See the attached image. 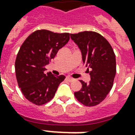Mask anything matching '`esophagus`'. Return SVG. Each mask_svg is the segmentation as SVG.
<instances>
[{"mask_svg":"<svg viewBox=\"0 0 135 135\" xmlns=\"http://www.w3.org/2000/svg\"><path fill=\"white\" fill-rule=\"evenodd\" d=\"M66 79H67L69 82H72V81L74 80V79L71 78V77H70V76H67V77H66Z\"/></svg>","mask_w":135,"mask_h":135,"instance_id":"obj_1","label":"esophagus"}]
</instances>
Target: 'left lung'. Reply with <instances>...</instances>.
<instances>
[{
  "label": "left lung",
  "instance_id": "left-lung-1",
  "mask_svg": "<svg viewBox=\"0 0 135 135\" xmlns=\"http://www.w3.org/2000/svg\"><path fill=\"white\" fill-rule=\"evenodd\" d=\"M70 36L81 50L82 61L90 75V83L80 80L82 89L75 92L74 96L86 106H95L106 98L113 87L116 72L115 53L107 40L95 32L85 31Z\"/></svg>",
  "mask_w": 135,
  "mask_h": 135
}]
</instances>
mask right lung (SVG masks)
<instances>
[{
    "mask_svg": "<svg viewBox=\"0 0 135 135\" xmlns=\"http://www.w3.org/2000/svg\"><path fill=\"white\" fill-rule=\"evenodd\" d=\"M69 33H55L46 30L31 34L19 49L15 71L19 88L27 99L41 105L53 98L65 76L44 73L45 66L69 40Z\"/></svg>",
    "mask_w": 135,
    "mask_h": 135,
    "instance_id": "add662e5",
    "label": "right lung"
}]
</instances>
